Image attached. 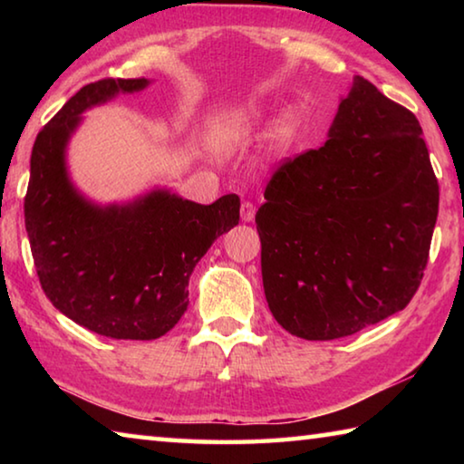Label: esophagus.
<instances>
[{
  "instance_id": "obj_1",
  "label": "esophagus",
  "mask_w": 464,
  "mask_h": 464,
  "mask_svg": "<svg viewBox=\"0 0 464 464\" xmlns=\"http://www.w3.org/2000/svg\"><path fill=\"white\" fill-rule=\"evenodd\" d=\"M254 217H256V207L251 202H241V221L243 223H249V221H254Z\"/></svg>"
}]
</instances>
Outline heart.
Here are the masks:
<instances>
[{
	"label": "heart",
	"instance_id": "1",
	"mask_svg": "<svg viewBox=\"0 0 464 464\" xmlns=\"http://www.w3.org/2000/svg\"><path fill=\"white\" fill-rule=\"evenodd\" d=\"M257 124V112L256 110H239L227 119L218 121L213 129V140L221 151H229V149L237 147L241 140H246L251 130ZM295 139V122L290 119L280 121L272 130V143L278 151H285Z\"/></svg>",
	"mask_w": 464,
	"mask_h": 464
}]
</instances>
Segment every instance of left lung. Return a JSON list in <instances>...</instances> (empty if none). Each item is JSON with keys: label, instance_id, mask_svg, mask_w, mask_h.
Instances as JSON below:
<instances>
[{"label": "left lung", "instance_id": "8db88e82", "mask_svg": "<svg viewBox=\"0 0 464 464\" xmlns=\"http://www.w3.org/2000/svg\"><path fill=\"white\" fill-rule=\"evenodd\" d=\"M257 208L264 293L303 340L395 315L420 288L438 179L415 114L356 77L324 147L274 171Z\"/></svg>", "mask_w": 464, "mask_h": 464}]
</instances>
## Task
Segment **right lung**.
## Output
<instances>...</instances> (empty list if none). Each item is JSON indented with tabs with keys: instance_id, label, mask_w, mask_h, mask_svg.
Listing matches in <instances>:
<instances>
[{
	"instance_id": "obj_1",
	"label": "right lung",
	"mask_w": 464,
	"mask_h": 464,
	"mask_svg": "<svg viewBox=\"0 0 464 464\" xmlns=\"http://www.w3.org/2000/svg\"><path fill=\"white\" fill-rule=\"evenodd\" d=\"M149 82L83 85L44 124L30 155L24 223L38 280L63 315L112 340H157L188 309V280L217 237L239 223V196L196 204L153 190L98 207L75 190L65 147L82 112Z\"/></svg>"
}]
</instances>
